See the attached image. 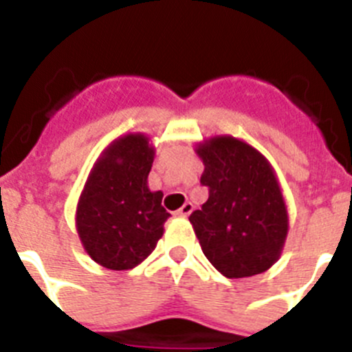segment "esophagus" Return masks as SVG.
<instances>
[{
	"label": "esophagus",
	"instance_id": "esophagus-1",
	"mask_svg": "<svg viewBox=\"0 0 352 352\" xmlns=\"http://www.w3.org/2000/svg\"><path fill=\"white\" fill-rule=\"evenodd\" d=\"M193 209H195L193 204H191V201H186L184 206H182L179 210H177V216H180V218H188L189 214L193 212Z\"/></svg>",
	"mask_w": 352,
	"mask_h": 352
}]
</instances>
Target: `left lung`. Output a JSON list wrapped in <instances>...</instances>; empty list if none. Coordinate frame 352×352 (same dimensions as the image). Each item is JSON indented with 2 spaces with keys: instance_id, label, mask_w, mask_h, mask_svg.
I'll return each mask as SVG.
<instances>
[{
  "instance_id": "left-lung-1",
  "label": "left lung",
  "mask_w": 352,
  "mask_h": 352,
  "mask_svg": "<svg viewBox=\"0 0 352 352\" xmlns=\"http://www.w3.org/2000/svg\"><path fill=\"white\" fill-rule=\"evenodd\" d=\"M200 182L209 198L189 216L201 252L227 278L267 271L280 258L289 216L273 166L234 136H214L197 146Z\"/></svg>"
}]
</instances>
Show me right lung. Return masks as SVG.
I'll return each mask as SVG.
<instances>
[{"instance_id": "1", "label": "right lung", "mask_w": 352, "mask_h": 352, "mask_svg": "<svg viewBox=\"0 0 352 352\" xmlns=\"http://www.w3.org/2000/svg\"><path fill=\"white\" fill-rule=\"evenodd\" d=\"M154 146L145 134H125L97 159L76 210V228L91 261L113 271L142 264L154 252L170 218L161 191L146 179Z\"/></svg>"}]
</instances>
